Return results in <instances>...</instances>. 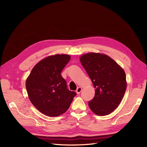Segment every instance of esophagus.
I'll return each mask as SVG.
<instances>
[{
	"instance_id": "34e87169",
	"label": "esophagus",
	"mask_w": 147,
	"mask_h": 147,
	"mask_svg": "<svg viewBox=\"0 0 147 147\" xmlns=\"http://www.w3.org/2000/svg\"><path fill=\"white\" fill-rule=\"evenodd\" d=\"M82 90V88H81V87H78L77 89V90H76V92L78 94H79L81 92Z\"/></svg>"
}]
</instances>
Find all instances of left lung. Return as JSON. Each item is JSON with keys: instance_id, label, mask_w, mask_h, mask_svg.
<instances>
[{"instance_id": "1", "label": "left lung", "mask_w": 147, "mask_h": 147, "mask_svg": "<svg viewBox=\"0 0 147 147\" xmlns=\"http://www.w3.org/2000/svg\"><path fill=\"white\" fill-rule=\"evenodd\" d=\"M80 61L96 88L89 107L99 116L111 113L120 104L126 90L124 69L110 57L99 53L83 54Z\"/></svg>"}]
</instances>
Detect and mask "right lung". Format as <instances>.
I'll list each match as a JSON object with an SVG mask.
<instances>
[{
    "instance_id": "add662e5",
    "label": "right lung",
    "mask_w": 147,
    "mask_h": 147,
    "mask_svg": "<svg viewBox=\"0 0 147 147\" xmlns=\"http://www.w3.org/2000/svg\"><path fill=\"white\" fill-rule=\"evenodd\" d=\"M71 59L69 55L47 56L35 65L26 79V88L31 103L47 116L65 113L76 92L69 91L61 73Z\"/></svg>"
}]
</instances>
